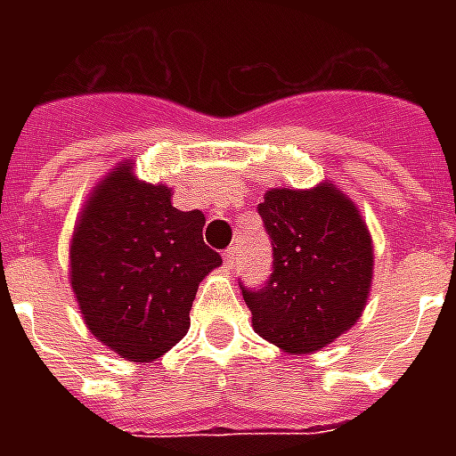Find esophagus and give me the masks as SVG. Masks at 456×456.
<instances>
[{"mask_svg":"<svg viewBox=\"0 0 456 456\" xmlns=\"http://www.w3.org/2000/svg\"><path fill=\"white\" fill-rule=\"evenodd\" d=\"M234 264H237V248L232 247L224 251V266L227 268H234Z\"/></svg>","mask_w":456,"mask_h":456,"instance_id":"obj_1","label":"esophagus"}]
</instances>
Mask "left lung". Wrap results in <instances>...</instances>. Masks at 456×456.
Here are the masks:
<instances>
[{
  "label": "left lung",
  "mask_w": 456,
  "mask_h": 456,
  "mask_svg": "<svg viewBox=\"0 0 456 456\" xmlns=\"http://www.w3.org/2000/svg\"><path fill=\"white\" fill-rule=\"evenodd\" d=\"M273 273L244 288L258 337L288 354H313L359 322L371 290V234L352 200L332 183L273 188L258 205Z\"/></svg>",
  "instance_id": "obj_1"
}]
</instances>
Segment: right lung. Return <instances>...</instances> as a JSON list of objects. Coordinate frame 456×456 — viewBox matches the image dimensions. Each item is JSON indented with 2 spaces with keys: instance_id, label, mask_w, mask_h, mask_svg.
<instances>
[{
  "instance_id": "add662e5",
  "label": "right lung",
  "mask_w": 456,
  "mask_h": 456,
  "mask_svg": "<svg viewBox=\"0 0 456 456\" xmlns=\"http://www.w3.org/2000/svg\"><path fill=\"white\" fill-rule=\"evenodd\" d=\"M170 195L124 160L94 185L70 241L85 325L129 362H153L185 337L200 281L222 264L202 241L205 215L180 212Z\"/></svg>"
}]
</instances>
